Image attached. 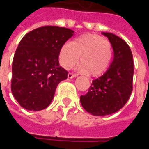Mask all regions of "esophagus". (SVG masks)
I'll list each match as a JSON object with an SVG mask.
<instances>
[{"label": "esophagus", "instance_id": "1", "mask_svg": "<svg viewBox=\"0 0 149 149\" xmlns=\"http://www.w3.org/2000/svg\"><path fill=\"white\" fill-rule=\"evenodd\" d=\"M77 74L76 73H72V72H69L68 73V78H72V77H76Z\"/></svg>", "mask_w": 149, "mask_h": 149}]
</instances>
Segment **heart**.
Here are the masks:
<instances>
[{
    "mask_svg": "<svg viewBox=\"0 0 149 149\" xmlns=\"http://www.w3.org/2000/svg\"><path fill=\"white\" fill-rule=\"evenodd\" d=\"M82 69L93 77L104 74L113 57V45L103 36L85 33L63 45L59 51V62L65 69H70L78 62Z\"/></svg>",
    "mask_w": 149,
    "mask_h": 149,
    "instance_id": "heart-1",
    "label": "heart"
}]
</instances>
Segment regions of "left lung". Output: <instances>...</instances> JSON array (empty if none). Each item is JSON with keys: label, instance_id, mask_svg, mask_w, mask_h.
Returning <instances> with one entry per match:
<instances>
[{"label": "left lung", "instance_id": "8db88e82", "mask_svg": "<svg viewBox=\"0 0 149 149\" xmlns=\"http://www.w3.org/2000/svg\"><path fill=\"white\" fill-rule=\"evenodd\" d=\"M111 42L114 59L100 77L92 81L88 92L80 97L83 108L93 116H106L121 109L133 90L134 61L129 45L111 33H103Z\"/></svg>", "mask_w": 149, "mask_h": 149}]
</instances>
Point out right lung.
Segmentation results:
<instances>
[{
	"label": "right lung",
	"mask_w": 149,
	"mask_h": 149,
	"mask_svg": "<svg viewBox=\"0 0 149 149\" xmlns=\"http://www.w3.org/2000/svg\"><path fill=\"white\" fill-rule=\"evenodd\" d=\"M73 31L47 26L27 33L15 51L12 66V93L21 107L38 111L48 107L58 84L68 72L59 66V51Z\"/></svg>",
	"instance_id": "obj_1"
}]
</instances>
